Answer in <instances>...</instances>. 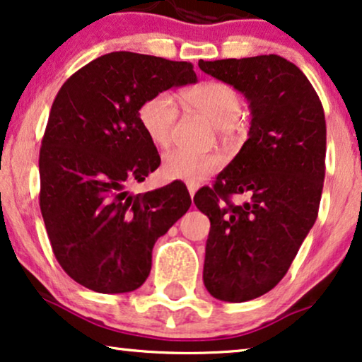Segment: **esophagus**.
I'll return each mask as SVG.
<instances>
[{"label":"esophagus","mask_w":362,"mask_h":362,"mask_svg":"<svg viewBox=\"0 0 362 362\" xmlns=\"http://www.w3.org/2000/svg\"><path fill=\"white\" fill-rule=\"evenodd\" d=\"M187 191H189V196L192 199V197H194V194H196V191H197V186L192 185V182H187Z\"/></svg>","instance_id":"esophagus-1"}]
</instances>
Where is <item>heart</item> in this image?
<instances>
[{
    "label": "heart",
    "mask_w": 362,
    "mask_h": 362,
    "mask_svg": "<svg viewBox=\"0 0 362 362\" xmlns=\"http://www.w3.org/2000/svg\"><path fill=\"white\" fill-rule=\"evenodd\" d=\"M185 98L214 123V132L221 141L230 145L244 135L245 123L239 118L242 97L229 83L219 81L202 82L187 90ZM177 113V100L171 92H158L141 103L138 120L153 145L160 148L170 145ZM221 165V156L214 153L199 155L176 148L163 156L161 176L168 181H187L194 185L214 175Z\"/></svg>",
    "instance_id": "1"
}]
</instances>
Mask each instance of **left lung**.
Instances as JSON below:
<instances>
[{
	"instance_id": "left-lung-1",
	"label": "left lung",
	"mask_w": 362,
	"mask_h": 362,
	"mask_svg": "<svg viewBox=\"0 0 362 362\" xmlns=\"http://www.w3.org/2000/svg\"><path fill=\"white\" fill-rule=\"evenodd\" d=\"M244 93L249 138L194 204L211 221L202 280L217 300L242 303L270 291L313 227L323 191L326 122L320 97L295 64L269 54L199 61ZM246 201L232 205L230 196Z\"/></svg>"
}]
</instances>
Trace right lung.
Instances as JSON below:
<instances>
[{"instance_id": "right-lung-1", "label": "right lung", "mask_w": 362, "mask_h": 362, "mask_svg": "<svg viewBox=\"0 0 362 362\" xmlns=\"http://www.w3.org/2000/svg\"><path fill=\"white\" fill-rule=\"evenodd\" d=\"M189 62L118 51L97 57L59 90L39 153L42 219L64 272L98 293L145 284L158 237L191 206L182 182L132 194L160 166L138 120L141 103L196 83Z\"/></svg>"}]
</instances>
